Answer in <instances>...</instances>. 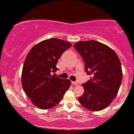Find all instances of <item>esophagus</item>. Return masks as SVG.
Here are the masks:
<instances>
[{
  "label": "esophagus",
  "instance_id": "34e87169",
  "mask_svg": "<svg viewBox=\"0 0 134 134\" xmlns=\"http://www.w3.org/2000/svg\"><path fill=\"white\" fill-rule=\"evenodd\" d=\"M72 84L73 85H77V82H75V81H72Z\"/></svg>",
  "mask_w": 134,
  "mask_h": 134
}]
</instances>
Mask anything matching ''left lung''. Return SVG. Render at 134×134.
Here are the masks:
<instances>
[{
  "mask_svg": "<svg viewBox=\"0 0 134 134\" xmlns=\"http://www.w3.org/2000/svg\"><path fill=\"white\" fill-rule=\"evenodd\" d=\"M74 48L85 64V71L92 75L82 84L84 94L78 99L84 107L100 111L108 107L117 95L122 80L121 63L116 53L95 40L79 41Z\"/></svg>",
  "mask_w": 134,
  "mask_h": 134,
  "instance_id": "obj_1",
  "label": "left lung"
}]
</instances>
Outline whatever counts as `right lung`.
I'll return each instance as SVG.
<instances>
[{
    "label": "right lung",
    "mask_w": 134,
    "mask_h": 134,
    "mask_svg": "<svg viewBox=\"0 0 134 134\" xmlns=\"http://www.w3.org/2000/svg\"><path fill=\"white\" fill-rule=\"evenodd\" d=\"M72 46L70 43L50 38L34 46L23 64V88L34 105L42 110L54 107L62 100L70 81L52 75L58 68L61 55Z\"/></svg>",
    "instance_id": "right-lung-1"
}]
</instances>
